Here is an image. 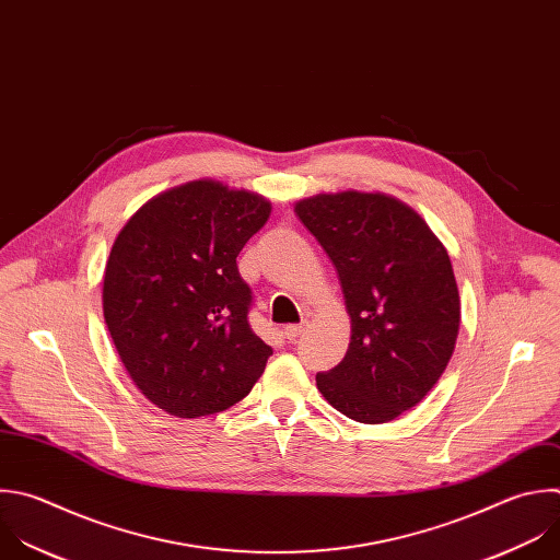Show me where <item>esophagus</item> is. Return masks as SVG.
Listing matches in <instances>:
<instances>
[{
  "label": "esophagus",
  "instance_id": "34e87169",
  "mask_svg": "<svg viewBox=\"0 0 560 560\" xmlns=\"http://www.w3.org/2000/svg\"><path fill=\"white\" fill-rule=\"evenodd\" d=\"M303 331H305V325H288V327L283 329V334H285V338H288L290 342H296V338H299Z\"/></svg>",
  "mask_w": 560,
  "mask_h": 560
}]
</instances>
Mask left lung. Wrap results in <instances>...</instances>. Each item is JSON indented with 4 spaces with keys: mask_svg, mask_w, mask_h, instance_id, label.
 I'll return each mask as SVG.
<instances>
[{
    "mask_svg": "<svg viewBox=\"0 0 560 560\" xmlns=\"http://www.w3.org/2000/svg\"><path fill=\"white\" fill-rule=\"evenodd\" d=\"M296 215L336 266L351 316L349 349L316 387L355 422H392L424 400L453 355L459 292L448 253L383 194L314 196Z\"/></svg>",
    "mask_w": 560,
    "mask_h": 560,
    "instance_id": "obj_1",
    "label": "left lung"
}]
</instances>
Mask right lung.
I'll use <instances>...</instances> for the list:
<instances>
[{"mask_svg":"<svg viewBox=\"0 0 560 560\" xmlns=\"http://www.w3.org/2000/svg\"><path fill=\"white\" fill-rule=\"evenodd\" d=\"M270 205L200 179L155 196L118 233L103 312L131 381L177 418L220 413L261 378L272 347L250 327L237 255Z\"/></svg>","mask_w":560,"mask_h":560,"instance_id":"obj_1","label":"right lung"}]
</instances>
